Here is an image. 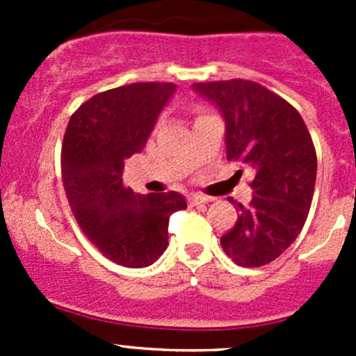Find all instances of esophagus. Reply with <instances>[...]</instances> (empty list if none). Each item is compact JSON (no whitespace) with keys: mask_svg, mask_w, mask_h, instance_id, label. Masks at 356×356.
<instances>
[{"mask_svg":"<svg viewBox=\"0 0 356 356\" xmlns=\"http://www.w3.org/2000/svg\"><path fill=\"white\" fill-rule=\"evenodd\" d=\"M210 198H207V196L203 195H191L189 196V204L191 207H198V204H207Z\"/></svg>","mask_w":356,"mask_h":356,"instance_id":"obj_1","label":"esophagus"}]
</instances>
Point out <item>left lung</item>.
<instances>
[{
  "label": "left lung",
  "instance_id": "8db88e82",
  "mask_svg": "<svg viewBox=\"0 0 356 356\" xmlns=\"http://www.w3.org/2000/svg\"><path fill=\"white\" fill-rule=\"evenodd\" d=\"M193 89L225 120L227 160L253 174V198L220 238L243 267H261L284 253L303 229L314 198L317 155L303 118L281 96L243 79L198 82ZM236 174H243V168Z\"/></svg>",
  "mask_w": 356,
  "mask_h": 356
}]
</instances>
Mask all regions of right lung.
I'll return each instance as SVG.
<instances>
[{
	"mask_svg": "<svg viewBox=\"0 0 356 356\" xmlns=\"http://www.w3.org/2000/svg\"><path fill=\"white\" fill-rule=\"evenodd\" d=\"M175 88L136 82L99 92L67 125L62 177L68 203L89 241L124 267L156 261L168 245V218L188 208L179 193L138 195L122 181L125 160L143 152Z\"/></svg>",
	"mask_w": 356,
	"mask_h": 356,
	"instance_id": "add662e5",
	"label": "right lung"
}]
</instances>
